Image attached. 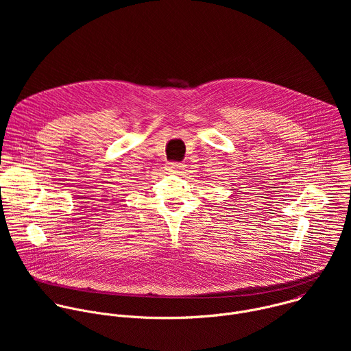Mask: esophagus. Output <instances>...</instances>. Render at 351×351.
<instances>
[{
	"label": "esophagus",
	"instance_id": "34e87169",
	"mask_svg": "<svg viewBox=\"0 0 351 351\" xmlns=\"http://www.w3.org/2000/svg\"><path fill=\"white\" fill-rule=\"evenodd\" d=\"M184 167H186V165L182 164V162H171V164L168 165V169L172 171V172H175V173H183Z\"/></svg>",
	"mask_w": 351,
	"mask_h": 351
}]
</instances>
